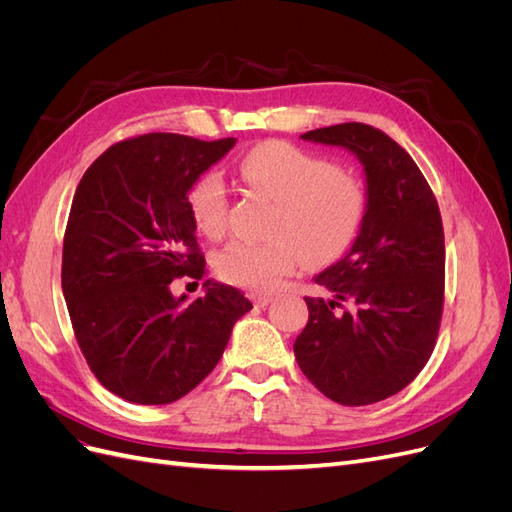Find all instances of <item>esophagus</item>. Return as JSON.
Here are the masks:
<instances>
[{
    "label": "esophagus",
    "mask_w": 512,
    "mask_h": 512,
    "mask_svg": "<svg viewBox=\"0 0 512 512\" xmlns=\"http://www.w3.org/2000/svg\"><path fill=\"white\" fill-rule=\"evenodd\" d=\"M250 299H252L258 307H267V305L273 301V297H269V294H256V292L250 294Z\"/></svg>",
    "instance_id": "34e87169"
}]
</instances>
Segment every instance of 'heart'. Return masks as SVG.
<instances>
[{
    "mask_svg": "<svg viewBox=\"0 0 512 512\" xmlns=\"http://www.w3.org/2000/svg\"><path fill=\"white\" fill-rule=\"evenodd\" d=\"M247 188L275 203L267 243L235 241L215 258L224 282L271 292L303 260L322 265L354 243L367 215L363 181L290 143L254 147L239 164ZM228 190L220 173L200 175L188 192L198 230L220 239L228 226Z\"/></svg>",
    "mask_w": 512,
    "mask_h": 512,
    "instance_id": "1",
    "label": "heart"
}]
</instances>
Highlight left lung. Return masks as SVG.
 Segmentation results:
<instances>
[{
	"label": "left lung",
	"instance_id": "left-lung-1",
	"mask_svg": "<svg viewBox=\"0 0 512 512\" xmlns=\"http://www.w3.org/2000/svg\"><path fill=\"white\" fill-rule=\"evenodd\" d=\"M301 138L354 153L367 215L350 250L314 277L331 299L305 297L309 320L294 356L322 395L369 406L408 386L436 346L446 262L440 209L408 151L367 123Z\"/></svg>",
	"mask_w": 512,
	"mask_h": 512
}]
</instances>
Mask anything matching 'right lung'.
Wrapping results in <instances>:
<instances>
[{"instance_id":"add662e5","label":"right lung","mask_w":512,"mask_h":512,"mask_svg":"<svg viewBox=\"0 0 512 512\" xmlns=\"http://www.w3.org/2000/svg\"><path fill=\"white\" fill-rule=\"evenodd\" d=\"M235 143L143 134L108 147L76 188L61 290L87 365L121 399L164 406L188 395L252 309L237 288L213 280L190 303L170 292L177 277L203 280L188 192Z\"/></svg>"}]
</instances>
